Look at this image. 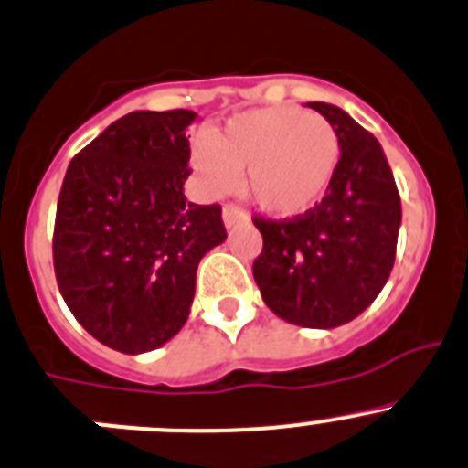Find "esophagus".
<instances>
[{
	"label": "esophagus",
	"mask_w": 468,
	"mask_h": 468,
	"mask_svg": "<svg viewBox=\"0 0 468 468\" xmlns=\"http://www.w3.org/2000/svg\"><path fill=\"white\" fill-rule=\"evenodd\" d=\"M221 219H224L226 229H233V226L238 224H247L249 215L244 210H239L238 206H224V210H221Z\"/></svg>",
	"instance_id": "obj_1"
}]
</instances>
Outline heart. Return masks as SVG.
<instances>
[{"label":"heart","mask_w":468,"mask_h":468,"mask_svg":"<svg viewBox=\"0 0 468 468\" xmlns=\"http://www.w3.org/2000/svg\"><path fill=\"white\" fill-rule=\"evenodd\" d=\"M340 165V139L320 113L299 107L251 109L226 121L192 148L203 192L238 189L239 171L258 207L274 217H302L329 192Z\"/></svg>","instance_id":"obj_1"}]
</instances>
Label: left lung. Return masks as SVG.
I'll return each mask as SVG.
<instances>
[{"instance_id":"8db88e82","label":"left lung","mask_w":468,"mask_h":468,"mask_svg":"<svg viewBox=\"0 0 468 468\" xmlns=\"http://www.w3.org/2000/svg\"><path fill=\"white\" fill-rule=\"evenodd\" d=\"M308 107L338 133V171L322 203L306 215L253 219L262 235L253 279L262 302L281 320L306 329H334L361 315L387 285L402 207L378 139L335 104Z\"/></svg>"}]
</instances>
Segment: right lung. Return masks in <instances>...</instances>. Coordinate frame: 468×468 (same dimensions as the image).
I'll list each match as a JSON object with an SVG mask.
<instances>
[{
  "label": "right lung",
  "instance_id": "right-lung-1",
  "mask_svg": "<svg viewBox=\"0 0 468 468\" xmlns=\"http://www.w3.org/2000/svg\"><path fill=\"white\" fill-rule=\"evenodd\" d=\"M189 109L133 112L72 157L54 221L63 302L107 347L144 355L189 317L201 258L226 239L219 206L187 203Z\"/></svg>",
  "mask_w": 468,
  "mask_h": 468
}]
</instances>
